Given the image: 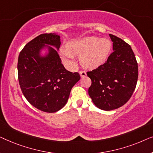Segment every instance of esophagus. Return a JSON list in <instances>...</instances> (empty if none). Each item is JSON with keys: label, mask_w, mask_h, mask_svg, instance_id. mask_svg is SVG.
I'll return each instance as SVG.
<instances>
[{"label": "esophagus", "mask_w": 153, "mask_h": 153, "mask_svg": "<svg viewBox=\"0 0 153 153\" xmlns=\"http://www.w3.org/2000/svg\"><path fill=\"white\" fill-rule=\"evenodd\" d=\"M79 74H80V76L81 77H84V76H86V72H85V71L81 70V71H80V72H79Z\"/></svg>", "instance_id": "34e87169"}]
</instances>
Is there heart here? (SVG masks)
Listing matches in <instances>:
<instances>
[{
	"instance_id": "1",
	"label": "heart",
	"mask_w": 153,
	"mask_h": 153,
	"mask_svg": "<svg viewBox=\"0 0 153 153\" xmlns=\"http://www.w3.org/2000/svg\"><path fill=\"white\" fill-rule=\"evenodd\" d=\"M111 50L108 39L91 36L69 42L67 49H60L63 61L71 68L75 65L74 55H81V65L85 68L94 69L106 61Z\"/></svg>"
}]
</instances>
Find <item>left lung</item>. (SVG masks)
Returning a JSON list of instances; mask_svg holds the SVG:
<instances>
[{
	"mask_svg": "<svg viewBox=\"0 0 153 153\" xmlns=\"http://www.w3.org/2000/svg\"><path fill=\"white\" fill-rule=\"evenodd\" d=\"M114 51L103 65L87 72L92 83L88 94L97 108L116 109L130 99L137 85L138 63L128 44L110 34Z\"/></svg>",
	"mask_w": 153,
	"mask_h": 153,
	"instance_id": "left-lung-1",
	"label": "left lung"
}]
</instances>
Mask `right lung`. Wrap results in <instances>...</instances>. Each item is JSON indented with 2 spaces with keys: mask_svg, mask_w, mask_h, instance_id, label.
<instances>
[{
  "mask_svg": "<svg viewBox=\"0 0 153 153\" xmlns=\"http://www.w3.org/2000/svg\"><path fill=\"white\" fill-rule=\"evenodd\" d=\"M60 38L56 33L41 34L26 44L18 58V79L29 103L47 113L58 111L65 105L72 87L80 79L78 72H69L61 63L58 51ZM49 49L47 56L40 51Z\"/></svg>",
  "mask_w": 153,
  "mask_h": 153,
  "instance_id": "1",
  "label": "right lung"
}]
</instances>
